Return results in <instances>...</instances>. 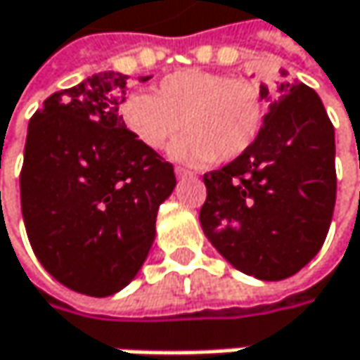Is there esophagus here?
<instances>
[{
	"label": "esophagus",
	"instance_id": "1",
	"mask_svg": "<svg viewBox=\"0 0 360 360\" xmlns=\"http://www.w3.org/2000/svg\"><path fill=\"white\" fill-rule=\"evenodd\" d=\"M175 175H177V179H185V177H191V171H187L183 167H175Z\"/></svg>",
	"mask_w": 360,
	"mask_h": 360
}]
</instances>
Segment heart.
<instances>
[{
  "instance_id": "1",
  "label": "heart",
  "mask_w": 360,
  "mask_h": 360,
  "mask_svg": "<svg viewBox=\"0 0 360 360\" xmlns=\"http://www.w3.org/2000/svg\"><path fill=\"white\" fill-rule=\"evenodd\" d=\"M119 115L146 150H162L185 129L171 150L173 156L191 165H212L233 162L257 142L266 101L255 84L241 78L183 70L165 76L154 96L127 94Z\"/></svg>"
}]
</instances>
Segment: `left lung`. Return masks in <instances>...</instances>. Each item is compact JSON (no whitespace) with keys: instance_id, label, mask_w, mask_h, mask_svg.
<instances>
[{"instance_id":"8db88e82","label":"left lung","mask_w":360,"mask_h":360,"mask_svg":"<svg viewBox=\"0 0 360 360\" xmlns=\"http://www.w3.org/2000/svg\"><path fill=\"white\" fill-rule=\"evenodd\" d=\"M259 86L268 111L257 142L204 175V235L237 270L284 280L321 249L336 204L334 125L309 86Z\"/></svg>"}]
</instances>
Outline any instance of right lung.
<instances>
[{"mask_svg": "<svg viewBox=\"0 0 360 360\" xmlns=\"http://www.w3.org/2000/svg\"><path fill=\"white\" fill-rule=\"evenodd\" d=\"M150 78H142L146 82ZM127 76L101 72L51 94L30 117L20 171L28 241L63 286L109 297L142 268L173 165L123 125Z\"/></svg>", "mask_w": 360, "mask_h": 360, "instance_id": "1", "label": "right lung"}]
</instances>
